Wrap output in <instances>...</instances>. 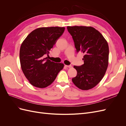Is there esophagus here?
Segmentation results:
<instances>
[{
  "label": "esophagus",
  "mask_w": 126,
  "mask_h": 126,
  "mask_svg": "<svg viewBox=\"0 0 126 126\" xmlns=\"http://www.w3.org/2000/svg\"><path fill=\"white\" fill-rule=\"evenodd\" d=\"M64 67L66 68H69L72 67V66L71 65H64Z\"/></svg>",
  "instance_id": "esophagus-1"
}]
</instances>
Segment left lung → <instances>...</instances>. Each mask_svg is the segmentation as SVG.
I'll return each instance as SVG.
<instances>
[{"label":"left lung","instance_id":"obj_1","mask_svg":"<svg viewBox=\"0 0 126 126\" xmlns=\"http://www.w3.org/2000/svg\"><path fill=\"white\" fill-rule=\"evenodd\" d=\"M77 52L85 54L83 63L74 66L77 71L72 81L78 88L89 90L99 82L108 66L109 47L101 33L92 27L68 26Z\"/></svg>","mask_w":126,"mask_h":126}]
</instances>
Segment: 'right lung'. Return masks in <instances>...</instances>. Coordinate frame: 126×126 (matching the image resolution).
<instances>
[{"label":"right lung","instance_id":"right-lung-1","mask_svg":"<svg viewBox=\"0 0 126 126\" xmlns=\"http://www.w3.org/2000/svg\"><path fill=\"white\" fill-rule=\"evenodd\" d=\"M64 27H41L33 30L21 45L19 52L21 69L31 84L43 88L51 85L59 72L62 63L48 59L49 51L63 35Z\"/></svg>","mask_w":126,"mask_h":126}]
</instances>
